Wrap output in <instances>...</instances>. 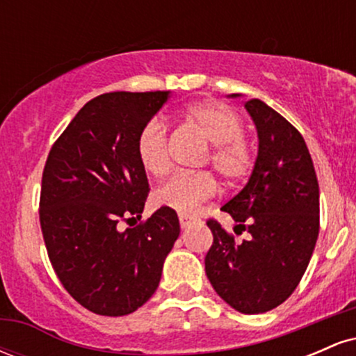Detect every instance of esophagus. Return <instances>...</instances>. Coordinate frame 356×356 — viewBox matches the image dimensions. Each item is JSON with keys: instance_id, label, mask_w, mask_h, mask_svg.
<instances>
[{"instance_id": "1", "label": "esophagus", "mask_w": 356, "mask_h": 356, "mask_svg": "<svg viewBox=\"0 0 356 356\" xmlns=\"http://www.w3.org/2000/svg\"><path fill=\"white\" fill-rule=\"evenodd\" d=\"M179 222H181V227L182 229H186V227L192 226V224L195 222L194 218H191V216H186V214H181L179 216Z\"/></svg>"}]
</instances>
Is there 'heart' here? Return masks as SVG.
<instances>
[{
    "label": "heart",
    "instance_id": "heart-1",
    "mask_svg": "<svg viewBox=\"0 0 356 356\" xmlns=\"http://www.w3.org/2000/svg\"><path fill=\"white\" fill-rule=\"evenodd\" d=\"M182 117L212 144L211 162L226 182H238L252 169V150L243 138V122L226 105L216 102L192 104ZM136 155L149 175H162L169 167L167 130L159 120H150L138 130ZM216 192V181L207 172H177L165 179L152 194L157 207L189 214Z\"/></svg>",
    "mask_w": 356,
    "mask_h": 356
}]
</instances>
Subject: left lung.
Listing matches in <instances>:
<instances>
[{"instance_id": "left-lung-1", "label": "left lung", "mask_w": 356, "mask_h": 356, "mask_svg": "<svg viewBox=\"0 0 356 356\" xmlns=\"http://www.w3.org/2000/svg\"><path fill=\"white\" fill-rule=\"evenodd\" d=\"M244 108L256 127L257 157L246 186L220 209L234 219L236 234L249 238L236 243L218 220H207L214 243L206 275L231 308L257 314L288 300L308 268L320 231V187L295 127L257 99Z\"/></svg>"}]
</instances>
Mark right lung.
<instances>
[{
    "label": "right lung",
    "mask_w": 356,
    "mask_h": 356,
    "mask_svg": "<svg viewBox=\"0 0 356 356\" xmlns=\"http://www.w3.org/2000/svg\"><path fill=\"white\" fill-rule=\"evenodd\" d=\"M170 92H112L80 108L48 154L40 222L56 276L83 308L124 316L150 300L181 226L161 207L142 218L149 181L136 155L138 130Z\"/></svg>",
    "instance_id": "obj_1"
}]
</instances>
